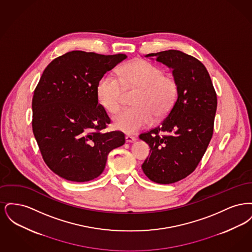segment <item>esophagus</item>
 Returning <instances> with one entry per match:
<instances>
[{
    "instance_id": "obj_1",
    "label": "esophagus",
    "mask_w": 252,
    "mask_h": 252,
    "mask_svg": "<svg viewBox=\"0 0 252 252\" xmlns=\"http://www.w3.org/2000/svg\"><path fill=\"white\" fill-rule=\"evenodd\" d=\"M136 137H133L131 135H126V143H134V142H136Z\"/></svg>"
}]
</instances>
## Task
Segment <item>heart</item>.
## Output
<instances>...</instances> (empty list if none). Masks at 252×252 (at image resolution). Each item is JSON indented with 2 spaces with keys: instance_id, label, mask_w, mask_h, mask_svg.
<instances>
[{
  "instance_id": "obj_1",
  "label": "heart",
  "mask_w": 252,
  "mask_h": 252,
  "mask_svg": "<svg viewBox=\"0 0 252 252\" xmlns=\"http://www.w3.org/2000/svg\"><path fill=\"white\" fill-rule=\"evenodd\" d=\"M138 88L133 105L114 116L115 128L126 133H135L150 126L154 117L163 119L172 111L179 97L177 79L166 74L163 68L146 60H136L124 65L120 78L111 73L103 74L96 86L99 103L108 113L114 114L121 108L124 86Z\"/></svg>"
}]
</instances>
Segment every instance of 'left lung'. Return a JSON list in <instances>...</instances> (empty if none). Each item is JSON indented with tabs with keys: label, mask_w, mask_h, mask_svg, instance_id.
<instances>
[{
	"label": "left lung",
	"mask_w": 252,
	"mask_h": 252,
	"mask_svg": "<svg viewBox=\"0 0 252 252\" xmlns=\"http://www.w3.org/2000/svg\"><path fill=\"white\" fill-rule=\"evenodd\" d=\"M145 57L173 69L179 97L161 125L140 135L150 147L142 168L159 184H170L192 174L201 160L214 133L217 97L210 74L195 58L178 50Z\"/></svg>",
	"instance_id": "obj_1"
}]
</instances>
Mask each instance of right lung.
Masks as SVG:
<instances>
[{"label": "right lung", "instance_id": "add662e5", "mask_svg": "<svg viewBox=\"0 0 252 252\" xmlns=\"http://www.w3.org/2000/svg\"><path fill=\"white\" fill-rule=\"evenodd\" d=\"M125 54L68 52L53 60L36 85L32 127L45 163L65 180L84 182L104 171L108 153L125 144L121 131L104 133L110 119L96 86Z\"/></svg>", "mask_w": 252, "mask_h": 252}]
</instances>
